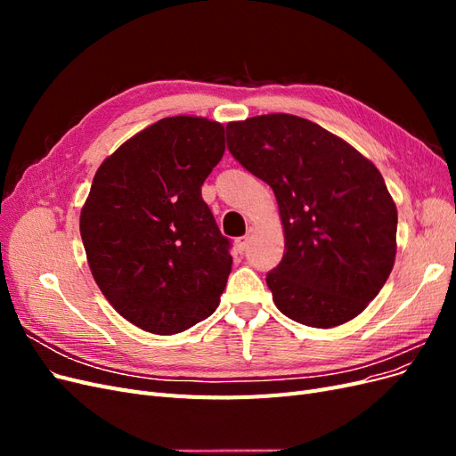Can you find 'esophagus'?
Segmentation results:
<instances>
[{
    "label": "esophagus",
    "mask_w": 456,
    "mask_h": 456,
    "mask_svg": "<svg viewBox=\"0 0 456 456\" xmlns=\"http://www.w3.org/2000/svg\"><path fill=\"white\" fill-rule=\"evenodd\" d=\"M247 243H249V236H241V238H238V240H236V249H238L240 253H243V251L247 249Z\"/></svg>",
    "instance_id": "esophagus-1"
}]
</instances>
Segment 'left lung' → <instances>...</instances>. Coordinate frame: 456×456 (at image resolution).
I'll return each mask as SVG.
<instances>
[{"mask_svg": "<svg viewBox=\"0 0 456 456\" xmlns=\"http://www.w3.org/2000/svg\"><path fill=\"white\" fill-rule=\"evenodd\" d=\"M226 141L280 205L285 253L266 273L275 306L317 329L354 320L395 258L397 209L379 169L337 134L291 114L228 123Z\"/></svg>", "mask_w": 456, "mask_h": 456, "instance_id": "1", "label": "left lung"}]
</instances>
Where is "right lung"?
I'll return each instance as SVG.
<instances>
[{
    "instance_id": "right-lung-1",
    "label": "right lung",
    "mask_w": 456,
    "mask_h": 456,
    "mask_svg": "<svg viewBox=\"0 0 456 456\" xmlns=\"http://www.w3.org/2000/svg\"><path fill=\"white\" fill-rule=\"evenodd\" d=\"M224 154L216 121L175 116L121 144L96 171L79 232L102 295L148 333L209 317L232 272L230 240L201 198Z\"/></svg>"
}]
</instances>
